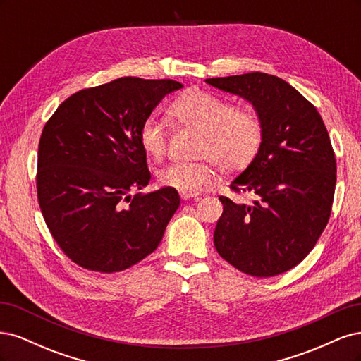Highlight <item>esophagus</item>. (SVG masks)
I'll return each instance as SVG.
<instances>
[{"instance_id":"1","label":"esophagus","mask_w":361,"mask_h":361,"mask_svg":"<svg viewBox=\"0 0 361 361\" xmlns=\"http://www.w3.org/2000/svg\"><path fill=\"white\" fill-rule=\"evenodd\" d=\"M180 199L182 200H190V199H199V194L197 192H185V191H180Z\"/></svg>"}]
</instances>
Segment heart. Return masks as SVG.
<instances>
[{
	"mask_svg": "<svg viewBox=\"0 0 361 361\" xmlns=\"http://www.w3.org/2000/svg\"><path fill=\"white\" fill-rule=\"evenodd\" d=\"M170 114L185 126L200 130L195 147L197 161H174L158 171L164 187L195 192L215 179V166L224 174L245 170L257 157L264 141V125L251 108H235L232 102L203 90L180 96ZM167 129L155 117H147L140 129V143L146 154L159 159L167 150Z\"/></svg>",
	"mask_w": 361,
	"mask_h": 361,
	"instance_id": "obj_1",
	"label": "heart"
}]
</instances>
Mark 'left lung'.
<instances>
[{
	"label": "left lung",
	"instance_id": "left-lung-1",
	"mask_svg": "<svg viewBox=\"0 0 361 361\" xmlns=\"http://www.w3.org/2000/svg\"><path fill=\"white\" fill-rule=\"evenodd\" d=\"M206 82L250 101L264 125L257 157L231 183L256 200L221 195L215 248L248 276H279L310 253L330 220L336 157L329 133L314 105L279 76L250 72Z\"/></svg>",
	"mask_w": 361,
	"mask_h": 361
}]
</instances>
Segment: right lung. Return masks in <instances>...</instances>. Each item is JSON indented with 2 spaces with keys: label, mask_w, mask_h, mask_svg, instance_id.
<instances>
[{
  "label": "right lung",
  "mask_w": 361,
  "mask_h": 361,
  "mask_svg": "<svg viewBox=\"0 0 361 361\" xmlns=\"http://www.w3.org/2000/svg\"><path fill=\"white\" fill-rule=\"evenodd\" d=\"M173 80L123 76L61 102L42 130L37 200L57 245L76 265L113 274L158 248L180 197L154 192L140 129Z\"/></svg>",
  "instance_id": "obj_1"
}]
</instances>
